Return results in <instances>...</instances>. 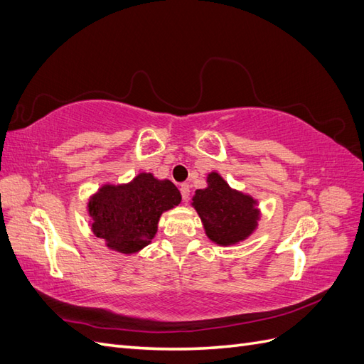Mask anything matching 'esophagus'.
Returning <instances> with one entry per match:
<instances>
[{"label": "esophagus", "mask_w": 364, "mask_h": 364, "mask_svg": "<svg viewBox=\"0 0 364 364\" xmlns=\"http://www.w3.org/2000/svg\"><path fill=\"white\" fill-rule=\"evenodd\" d=\"M181 194H182V200L186 202L190 199V185L188 183H182L181 185Z\"/></svg>", "instance_id": "esophagus-1"}]
</instances>
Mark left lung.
I'll list each match as a JSON object with an SVG mask.
<instances>
[{
  "label": "left lung",
  "instance_id": "1",
  "mask_svg": "<svg viewBox=\"0 0 364 364\" xmlns=\"http://www.w3.org/2000/svg\"><path fill=\"white\" fill-rule=\"evenodd\" d=\"M206 183V188L196 190L191 202L206 237L223 247L247 240L261 220L258 199L232 188L218 171L208 173Z\"/></svg>",
  "mask_w": 364,
  "mask_h": 364
}]
</instances>
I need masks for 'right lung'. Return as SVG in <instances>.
<instances>
[{"mask_svg": "<svg viewBox=\"0 0 364 364\" xmlns=\"http://www.w3.org/2000/svg\"><path fill=\"white\" fill-rule=\"evenodd\" d=\"M182 196L171 181L141 171L129 182L102 183L87 199L91 230L105 246L123 255H134L151 243L159 218L176 208Z\"/></svg>", "mask_w": 364, "mask_h": 364, "instance_id": "right-lung-1", "label": "right lung"}]
</instances>
